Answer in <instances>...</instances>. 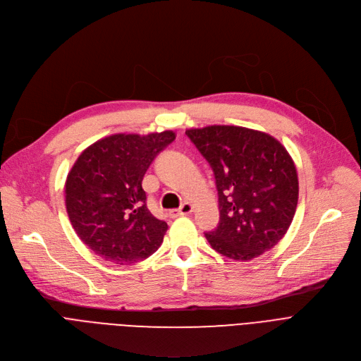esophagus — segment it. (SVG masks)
Here are the masks:
<instances>
[{
  "mask_svg": "<svg viewBox=\"0 0 361 361\" xmlns=\"http://www.w3.org/2000/svg\"><path fill=\"white\" fill-rule=\"evenodd\" d=\"M194 211V205L190 204V202H183L182 205H180V208L179 209H172L171 213V217H178V216H188V214H190Z\"/></svg>",
  "mask_w": 361,
  "mask_h": 361,
  "instance_id": "esophagus-1",
  "label": "esophagus"
}]
</instances>
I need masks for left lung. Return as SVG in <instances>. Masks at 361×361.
I'll use <instances>...</instances> for the list:
<instances>
[{
	"instance_id": "8db88e82",
	"label": "left lung",
	"mask_w": 361,
	"mask_h": 361,
	"mask_svg": "<svg viewBox=\"0 0 361 361\" xmlns=\"http://www.w3.org/2000/svg\"><path fill=\"white\" fill-rule=\"evenodd\" d=\"M214 172L220 221L205 233L221 255L249 261L287 233L299 200V179L286 147L269 134L235 125L186 130Z\"/></svg>"
}]
</instances>
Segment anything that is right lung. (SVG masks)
Masks as SVG:
<instances>
[{
	"mask_svg": "<svg viewBox=\"0 0 361 361\" xmlns=\"http://www.w3.org/2000/svg\"><path fill=\"white\" fill-rule=\"evenodd\" d=\"M173 131L115 134L84 150L66 180V205L81 242L104 261L130 265L160 247L167 223L147 207L142 178Z\"/></svg>",
	"mask_w": 361,
	"mask_h": 361,
	"instance_id": "add662e5",
	"label": "right lung"
}]
</instances>
